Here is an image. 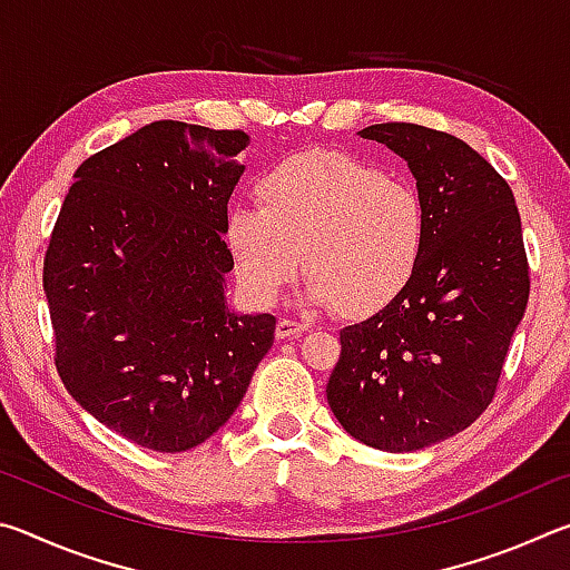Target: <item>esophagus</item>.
<instances>
[{"mask_svg": "<svg viewBox=\"0 0 570 570\" xmlns=\"http://www.w3.org/2000/svg\"><path fill=\"white\" fill-rule=\"evenodd\" d=\"M306 332V324H298L294 320H278L276 336L278 340H288V336H302Z\"/></svg>", "mask_w": 570, "mask_h": 570, "instance_id": "obj_1", "label": "esophagus"}]
</instances>
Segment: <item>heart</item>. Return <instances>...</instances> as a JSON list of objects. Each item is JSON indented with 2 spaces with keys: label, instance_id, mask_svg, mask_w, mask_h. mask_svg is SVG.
Instances as JSON below:
<instances>
[{
  "label": "heart",
  "instance_id": "heart-1",
  "mask_svg": "<svg viewBox=\"0 0 570 570\" xmlns=\"http://www.w3.org/2000/svg\"><path fill=\"white\" fill-rule=\"evenodd\" d=\"M258 210L228 216L226 244L250 302L274 304L298 272L312 306L380 314L417 274L428 220L414 188L344 153L308 150L268 168Z\"/></svg>",
  "mask_w": 570,
  "mask_h": 570
}]
</instances>
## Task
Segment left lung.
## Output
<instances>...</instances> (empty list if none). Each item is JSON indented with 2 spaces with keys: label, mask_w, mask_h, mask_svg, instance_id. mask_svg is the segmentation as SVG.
I'll list each match as a JSON object with an SVG mask.
<instances>
[{
  "label": "left lung",
  "mask_w": 570,
  "mask_h": 570,
  "mask_svg": "<svg viewBox=\"0 0 570 570\" xmlns=\"http://www.w3.org/2000/svg\"><path fill=\"white\" fill-rule=\"evenodd\" d=\"M407 160L428 220L412 284L340 332L326 400L354 440L384 452L435 445L493 402L530 274L505 178L468 142L414 122L360 130Z\"/></svg>",
  "instance_id": "left-lung-1"
}]
</instances>
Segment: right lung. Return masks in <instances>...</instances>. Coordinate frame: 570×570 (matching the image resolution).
<instances>
[{
  "instance_id": "right-lung-1",
  "label": "right lung",
  "mask_w": 570,
  "mask_h": 570,
  "mask_svg": "<svg viewBox=\"0 0 570 570\" xmlns=\"http://www.w3.org/2000/svg\"><path fill=\"white\" fill-rule=\"evenodd\" d=\"M244 130L150 122L75 170L42 284L60 380L135 445L183 452L224 428L274 344L234 314L224 240Z\"/></svg>"
}]
</instances>
